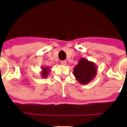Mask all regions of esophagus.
Instances as JSON below:
<instances>
[{"label": "esophagus", "mask_w": 127, "mask_h": 127, "mask_svg": "<svg viewBox=\"0 0 127 127\" xmlns=\"http://www.w3.org/2000/svg\"><path fill=\"white\" fill-rule=\"evenodd\" d=\"M61 63L62 64H63V65H65V64H66V61H61Z\"/></svg>", "instance_id": "esophagus-1"}]
</instances>
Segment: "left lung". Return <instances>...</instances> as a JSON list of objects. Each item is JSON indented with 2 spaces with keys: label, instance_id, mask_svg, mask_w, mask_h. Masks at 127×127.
Here are the masks:
<instances>
[{
  "label": "left lung",
  "instance_id": "left-lung-1",
  "mask_svg": "<svg viewBox=\"0 0 127 127\" xmlns=\"http://www.w3.org/2000/svg\"><path fill=\"white\" fill-rule=\"evenodd\" d=\"M96 72V69L93 63L82 58L74 68L73 74L79 82L86 84L93 80Z\"/></svg>",
  "mask_w": 127,
  "mask_h": 127
}]
</instances>
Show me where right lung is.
I'll use <instances>...</instances> for the list:
<instances>
[{"instance_id": "obj_1", "label": "right lung", "mask_w": 127, "mask_h": 127, "mask_svg": "<svg viewBox=\"0 0 127 127\" xmlns=\"http://www.w3.org/2000/svg\"><path fill=\"white\" fill-rule=\"evenodd\" d=\"M43 73H42V74H43V77H46L47 75V71H48L47 70H48V69H47V68H43Z\"/></svg>"}]
</instances>
